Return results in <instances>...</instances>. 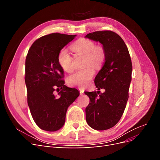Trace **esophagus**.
Wrapping results in <instances>:
<instances>
[{"label": "esophagus", "mask_w": 160, "mask_h": 160, "mask_svg": "<svg viewBox=\"0 0 160 160\" xmlns=\"http://www.w3.org/2000/svg\"><path fill=\"white\" fill-rule=\"evenodd\" d=\"M79 93H80V95H83L84 93V90L82 89H79Z\"/></svg>", "instance_id": "34e87169"}]
</instances>
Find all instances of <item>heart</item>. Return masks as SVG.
Here are the masks:
<instances>
[{"mask_svg": "<svg viewBox=\"0 0 160 160\" xmlns=\"http://www.w3.org/2000/svg\"><path fill=\"white\" fill-rule=\"evenodd\" d=\"M77 55L85 57L84 69L77 71L67 77V83L70 86L83 88L89 84L95 73L94 67L98 69L102 65L105 57V49L101 45H97L93 41L81 38L75 42L71 47ZM59 65L66 72L73 70V59L67 50H61L57 57Z\"/></svg>", "mask_w": 160, "mask_h": 160, "instance_id": "1", "label": "heart"}]
</instances>
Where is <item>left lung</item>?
<instances>
[{"label":"left lung","mask_w":160,"mask_h":160,"mask_svg":"<svg viewBox=\"0 0 160 160\" xmlns=\"http://www.w3.org/2000/svg\"><path fill=\"white\" fill-rule=\"evenodd\" d=\"M103 45V66L95 78L96 88L105 92L85 91L90 101L85 109L86 121L96 130H106L118 123L126 107L132 81V63L125 42L111 31H98L85 36Z\"/></svg>","instance_id":"left-lung-1"}]
</instances>
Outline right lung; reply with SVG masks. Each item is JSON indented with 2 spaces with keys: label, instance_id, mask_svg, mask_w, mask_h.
Listing matches in <instances>:
<instances>
[{
  "label": "right lung",
  "instance_id": "right-lung-1",
  "mask_svg": "<svg viewBox=\"0 0 160 160\" xmlns=\"http://www.w3.org/2000/svg\"><path fill=\"white\" fill-rule=\"evenodd\" d=\"M76 35L51 33L32 43L25 60V80L27 103L35 123L41 129L55 132L65 122L67 108L79 95L77 89L65 85L63 70L58 54ZM62 90L59 98L53 92Z\"/></svg>",
  "mask_w": 160,
  "mask_h": 160
}]
</instances>
